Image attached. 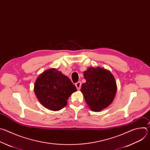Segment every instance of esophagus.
Segmentation results:
<instances>
[{
	"label": "esophagus",
	"mask_w": 150,
	"mask_h": 150,
	"mask_svg": "<svg viewBox=\"0 0 150 150\" xmlns=\"http://www.w3.org/2000/svg\"><path fill=\"white\" fill-rule=\"evenodd\" d=\"M75 86L77 88V90H80L81 89V81H78L75 83Z\"/></svg>",
	"instance_id": "obj_1"
}]
</instances>
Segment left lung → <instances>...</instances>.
<instances>
[{
  "label": "left lung",
  "instance_id": "obj_1",
  "mask_svg": "<svg viewBox=\"0 0 150 150\" xmlns=\"http://www.w3.org/2000/svg\"><path fill=\"white\" fill-rule=\"evenodd\" d=\"M86 82L81 91L93 111H100L113 101L117 91L115 79L110 72L103 68H90L83 72Z\"/></svg>",
  "mask_w": 150,
  "mask_h": 150
}]
</instances>
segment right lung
<instances>
[{"label": "right lung", "mask_w": 150, "mask_h": 150, "mask_svg": "<svg viewBox=\"0 0 150 150\" xmlns=\"http://www.w3.org/2000/svg\"><path fill=\"white\" fill-rule=\"evenodd\" d=\"M76 91L69 78L53 68L42 73L34 84V93L38 101L53 111L65 107L71 94Z\"/></svg>", "instance_id": "1"}]
</instances>
